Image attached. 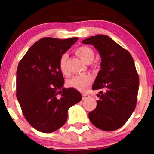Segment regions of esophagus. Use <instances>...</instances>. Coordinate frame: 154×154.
Segmentation results:
<instances>
[{"mask_svg": "<svg viewBox=\"0 0 154 154\" xmlns=\"http://www.w3.org/2000/svg\"><path fill=\"white\" fill-rule=\"evenodd\" d=\"M82 96H83V100H85V99H87L88 97H89V95L87 94H85V93L82 94Z\"/></svg>", "mask_w": 154, "mask_h": 154, "instance_id": "obj_1", "label": "esophagus"}]
</instances>
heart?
<instances>
[{
  "label": "heart",
  "instance_id": "b5f03b06",
  "mask_svg": "<svg viewBox=\"0 0 154 154\" xmlns=\"http://www.w3.org/2000/svg\"><path fill=\"white\" fill-rule=\"evenodd\" d=\"M76 54L85 62L88 63L94 59V53L91 48L88 46H80L77 48L75 51ZM68 54H63L61 56L59 62L60 70L64 75H68V72L66 68V62H67ZM92 81V77L88 74H81L74 76L68 80V86L76 89L83 91L86 87Z\"/></svg>",
  "mask_w": 154,
  "mask_h": 154
}]
</instances>
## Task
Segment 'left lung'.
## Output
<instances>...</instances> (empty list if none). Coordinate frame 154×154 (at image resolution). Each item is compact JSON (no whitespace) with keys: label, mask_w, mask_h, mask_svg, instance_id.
<instances>
[{"label":"left lung","mask_w":154,"mask_h":154,"mask_svg":"<svg viewBox=\"0 0 154 154\" xmlns=\"http://www.w3.org/2000/svg\"><path fill=\"white\" fill-rule=\"evenodd\" d=\"M82 42L94 46L101 57L92 86L93 90L100 91V99L88 118L100 130H118L127 122L137 101L139 78L133 57L107 35H93Z\"/></svg>","instance_id":"left-lung-1"}]
</instances>
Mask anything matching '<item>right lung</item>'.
<instances>
[{
    "label": "right lung",
    "mask_w": 154,
    "mask_h": 154,
    "mask_svg": "<svg viewBox=\"0 0 154 154\" xmlns=\"http://www.w3.org/2000/svg\"><path fill=\"white\" fill-rule=\"evenodd\" d=\"M78 38L46 37L34 43L19 62L16 72V97L24 117L42 133H53L66 124L68 110L82 95L63 87L59 67L61 56Z\"/></svg>",
    "instance_id": "right-lung-1"
}]
</instances>
